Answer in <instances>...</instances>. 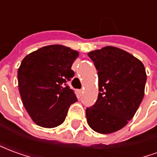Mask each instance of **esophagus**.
<instances>
[{"mask_svg":"<svg viewBox=\"0 0 157 157\" xmlns=\"http://www.w3.org/2000/svg\"><path fill=\"white\" fill-rule=\"evenodd\" d=\"M82 92H83V91H82V90H78V93H79V95H82Z\"/></svg>","mask_w":157,"mask_h":157,"instance_id":"esophagus-1","label":"esophagus"}]
</instances>
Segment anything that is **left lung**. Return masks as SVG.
<instances>
[{"instance_id":"obj_1","label":"left lung","mask_w":157,"mask_h":157,"mask_svg":"<svg viewBox=\"0 0 157 157\" xmlns=\"http://www.w3.org/2000/svg\"><path fill=\"white\" fill-rule=\"evenodd\" d=\"M98 75V100L86 109L94 131L111 134L124 128L145 95L146 72L140 59L121 48L106 46L87 54Z\"/></svg>"}]
</instances>
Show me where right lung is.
<instances>
[{
	"mask_svg": "<svg viewBox=\"0 0 157 157\" xmlns=\"http://www.w3.org/2000/svg\"><path fill=\"white\" fill-rule=\"evenodd\" d=\"M79 52L61 44L44 46L26 55L17 71L23 106L36 124L55 128L65 121L77 101L65 82L74 76L71 65Z\"/></svg>",
	"mask_w": 157,
	"mask_h": 157,
	"instance_id": "right-lung-1",
	"label": "right lung"
}]
</instances>
